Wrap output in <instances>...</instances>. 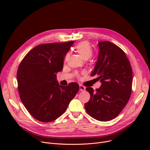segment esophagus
Instances as JSON below:
<instances>
[{
  "label": "esophagus",
  "instance_id": "1",
  "mask_svg": "<svg viewBox=\"0 0 150 150\" xmlns=\"http://www.w3.org/2000/svg\"><path fill=\"white\" fill-rule=\"evenodd\" d=\"M85 89H86V88L84 87V86H83V85H80V90L81 91H85Z\"/></svg>",
  "mask_w": 150,
  "mask_h": 150
}]
</instances>
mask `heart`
<instances>
[{"mask_svg":"<svg viewBox=\"0 0 150 150\" xmlns=\"http://www.w3.org/2000/svg\"><path fill=\"white\" fill-rule=\"evenodd\" d=\"M75 50L79 53L81 56L85 59L90 58L93 53L91 47L87 42H81L78 43L75 47ZM69 58V54L67 53L65 57V60H67ZM77 75V74H76Z\"/></svg>","mask_w":150,"mask_h":150,"instance_id":"heart-1","label":"heart"}]
</instances>
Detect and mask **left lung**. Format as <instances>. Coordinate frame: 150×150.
Masks as SVG:
<instances>
[{"instance_id":"1","label":"left lung","mask_w":150,"mask_h":150,"mask_svg":"<svg viewBox=\"0 0 150 150\" xmlns=\"http://www.w3.org/2000/svg\"><path fill=\"white\" fill-rule=\"evenodd\" d=\"M97 61L91 76L101 83L95 92L86 89L91 95L84 105L88 114L101 122L114 119L119 115L130 98L132 71L129 59L119 47L109 42H99Z\"/></svg>"}]
</instances>
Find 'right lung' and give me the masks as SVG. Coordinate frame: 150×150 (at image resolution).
Masks as SVG:
<instances>
[{"instance_id": "right-lung-1", "label": "right lung", "mask_w": 150, "mask_h": 150, "mask_svg": "<svg viewBox=\"0 0 150 150\" xmlns=\"http://www.w3.org/2000/svg\"><path fill=\"white\" fill-rule=\"evenodd\" d=\"M74 41L39 45L23 58L17 72L19 97L35 119L50 122L64 114L79 91L77 83L64 86L57 81L64 59Z\"/></svg>"}]
</instances>
